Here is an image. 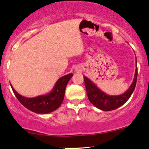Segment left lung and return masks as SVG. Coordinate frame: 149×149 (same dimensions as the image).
<instances>
[{"label": "left lung", "instance_id": "1", "mask_svg": "<svg viewBox=\"0 0 149 149\" xmlns=\"http://www.w3.org/2000/svg\"><path fill=\"white\" fill-rule=\"evenodd\" d=\"M136 68L135 72L134 79L133 83L131 84L128 89L120 95L111 96L105 94L102 90H100L89 79L84 76V83H85L87 95L90 102L98 109L103 111H110L118 109V107L124 104L130 96L133 94L137 81L138 68L137 61L136 60Z\"/></svg>", "mask_w": 149, "mask_h": 149}]
</instances>
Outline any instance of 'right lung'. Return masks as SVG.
Wrapping results in <instances>:
<instances>
[{
  "label": "right lung",
  "instance_id": "add662e5",
  "mask_svg": "<svg viewBox=\"0 0 149 149\" xmlns=\"http://www.w3.org/2000/svg\"><path fill=\"white\" fill-rule=\"evenodd\" d=\"M72 76L73 73H70L60 78L50 92L32 98L23 97L10 86L16 98L26 109L37 114H47L60 107L63 101L66 86Z\"/></svg>",
  "mask_w": 149,
  "mask_h": 149
}]
</instances>
